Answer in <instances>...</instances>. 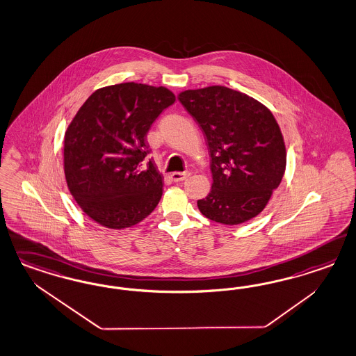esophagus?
Returning a JSON list of instances; mask_svg holds the SVG:
<instances>
[{"mask_svg":"<svg viewBox=\"0 0 356 356\" xmlns=\"http://www.w3.org/2000/svg\"><path fill=\"white\" fill-rule=\"evenodd\" d=\"M190 177V172H172V175H170V178H172L174 182H181V181H184V179H187Z\"/></svg>","mask_w":356,"mask_h":356,"instance_id":"34e87169","label":"esophagus"}]
</instances>
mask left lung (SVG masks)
Returning <instances> with one entry per match:
<instances>
[{
    "label": "left lung",
    "mask_w": 356,
    "mask_h": 356,
    "mask_svg": "<svg viewBox=\"0 0 356 356\" xmlns=\"http://www.w3.org/2000/svg\"><path fill=\"white\" fill-rule=\"evenodd\" d=\"M179 102L203 131L212 188L197 200L207 218L238 225L258 216L286 172L280 127L259 101L213 85L179 92Z\"/></svg>",
    "instance_id": "left-lung-1"
}]
</instances>
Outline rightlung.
<instances>
[{
    "label": "right lung",
    "mask_w": 356,
    "mask_h": 356,
    "mask_svg": "<svg viewBox=\"0 0 356 356\" xmlns=\"http://www.w3.org/2000/svg\"><path fill=\"white\" fill-rule=\"evenodd\" d=\"M175 102L163 86L124 82L92 92L64 136L69 193L86 216L108 229L138 224L157 207L163 178L153 161L145 170L147 134Z\"/></svg>",
    "instance_id": "1"
}]
</instances>
